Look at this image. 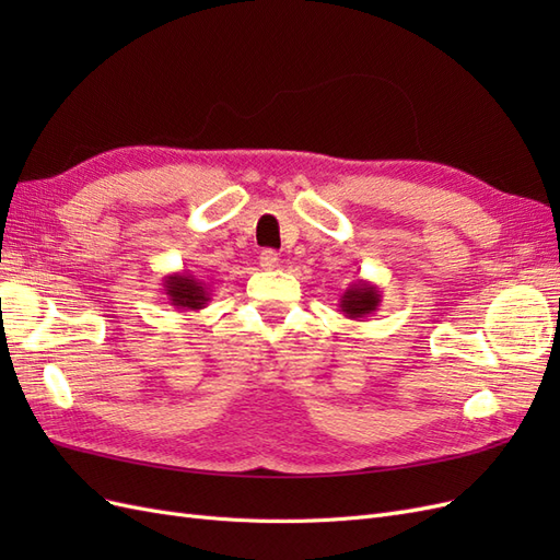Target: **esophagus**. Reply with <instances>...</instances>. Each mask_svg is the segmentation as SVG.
Listing matches in <instances>:
<instances>
[{
	"mask_svg": "<svg viewBox=\"0 0 560 560\" xmlns=\"http://www.w3.org/2000/svg\"><path fill=\"white\" fill-rule=\"evenodd\" d=\"M259 266L266 268V270L276 268V266H278V252H276V249H264V252L259 254Z\"/></svg>",
	"mask_w": 560,
	"mask_h": 560,
	"instance_id": "obj_1",
	"label": "esophagus"
}]
</instances>
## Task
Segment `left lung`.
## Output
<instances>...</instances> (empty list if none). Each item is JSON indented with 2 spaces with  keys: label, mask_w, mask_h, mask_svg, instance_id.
<instances>
[{
  "label": "left lung",
  "mask_w": 560,
  "mask_h": 560,
  "mask_svg": "<svg viewBox=\"0 0 560 560\" xmlns=\"http://www.w3.org/2000/svg\"><path fill=\"white\" fill-rule=\"evenodd\" d=\"M381 301L383 299L378 284L369 280H358L348 287L341 299H338V308H341L346 317L364 322L369 315H374L378 311Z\"/></svg>",
  "instance_id": "left-lung-1"
}]
</instances>
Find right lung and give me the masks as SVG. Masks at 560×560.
<instances>
[{
	"mask_svg": "<svg viewBox=\"0 0 560 560\" xmlns=\"http://www.w3.org/2000/svg\"><path fill=\"white\" fill-rule=\"evenodd\" d=\"M163 294L179 313H198L210 303V284L191 276L189 270H175L163 278Z\"/></svg>",
	"mask_w": 560,
	"mask_h": 560,
	"instance_id": "1",
	"label": "right lung"
}]
</instances>
